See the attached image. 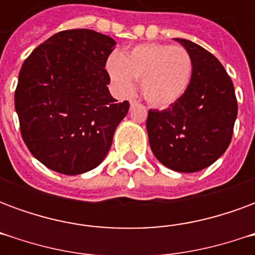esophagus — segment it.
<instances>
[{"instance_id": "esophagus-1", "label": "esophagus", "mask_w": 255, "mask_h": 255, "mask_svg": "<svg viewBox=\"0 0 255 255\" xmlns=\"http://www.w3.org/2000/svg\"><path fill=\"white\" fill-rule=\"evenodd\" d=\"M129 104H131V106L138 105V101H135V100H129Z\"/></svg>"}]
</instances>
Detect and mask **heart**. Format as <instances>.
<instances>
[{
  "label": "heart",
  "instance_id": "1",
  "mask_svg": "<svg viewBox=\"0 0 255 255\" xmlns=\"http://www.w3.org/2000/svg\"><path fill=\"white\" fill-rule=\"evenodd\" d=\"M106 68L120 93H132L133 80H139L140 93L150 105L168 108L187 93L194 61L182 46L143 43L122 56H112Z\"/></svg>",
  "mask_w": 255,
  "mask_h": 255
}]
</instances>
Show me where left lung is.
Returning a JSON list of instances; mask_svg holds the SVG:
<instances>
[{
    "label": "left lung",
    "instance_id": "left-lung-1",
    "mask_svg": "<svg viewBox=\"0 0 255 255\" xmlns=\"http://www.w3.org/2000/svg\"><path fill=\"white\" fill-rule=\"evenodd\" d=\"M191 54L187 93L171 108L150 109L146 120L155 158L176 172L202 171L230 146L238 116L234 83L217 58L187 39L175 38Z\"/></svg>",
    "mask_w": 255,
    "mask_h": 255
}]
</instances>
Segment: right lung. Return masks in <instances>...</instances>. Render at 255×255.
<instances>
[{
  "mask_svg": "<svg viewBox=\"0 0 255 255\" xmlns=\"http://www.w3.org/2000/svg\"><path fill=\"white\" fill-rule=\"evenodd\" d=\"M116 42L86 28L57 32L20 69L14 108L31 154L49 169L80 175L100 165L129 102L109 93L105 65Z\"/></svg>",
  "mask_w": 255,
  "mask_h": 255,
  "instance_id": "right-lung-1",
  "label": "right lung"
}]
</instances>
